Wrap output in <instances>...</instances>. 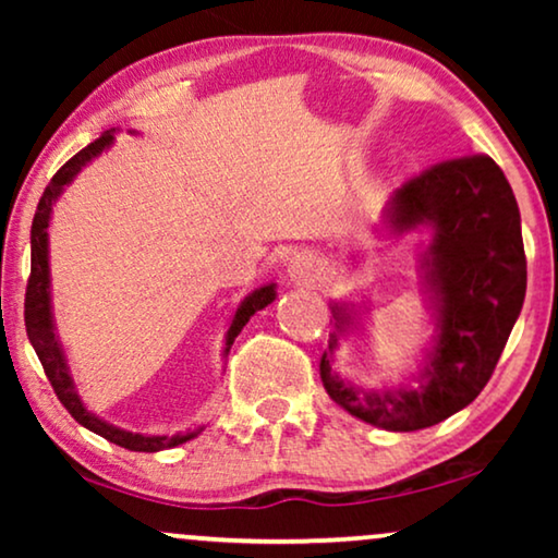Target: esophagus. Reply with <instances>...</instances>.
Segmentation results:
<instances>
[{"label": "esophagus", "instance_id": "34e87169", "mask_svg": "<svg viewBox=\"0 0 558 558\" xmlns=\"http://www.w3.org/2000/svg\"><path fill=\"white\" fill-rule=\"evenodd\" d=\"M319 277V262L310 251H296L287 264V279L292 284H315Z\"/></svg>", "mask_w": 558, "mask_h": 558}]
</instances>
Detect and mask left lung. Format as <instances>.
<instances>
[{
	"instance_id": "8db88e82",
	"label": "left lung",
	"mask_w": 558,
	"mask_h": 558,
	"mask_svg": "<svg viewBox=\"0 0 558 558\" xmlns=\"http://www.w3.org/2000/svg\"><path fill=\"white\" fill-rule=\"evenodd\" d=\"M380 226L393 241L422 235L418 284L432 338L401 384H355L335 365L342 340L371 335L368 296L335 300V330L319 357V378L330 399L361 422L416 432L462 411L493 376L525 300L521 210L500 167L472 155L393 190Z\"/></svg>"
}]
</instances>
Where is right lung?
<instances>
[{
    "instance_id": "add662e5",
    "label": "right lung",
    "mask_w": 558,
    "mask_h": 558,
    "mask_svg": "<svg viewBox=\"0 0 558 558\" xmlns=\"http://www.w3.org/2000/svg\"><path fill=\"white\" fill-rule=\"evenodd\" d=\"M119 129H109L98 136L96 142H90L86 149H81L78 155L68 159V162L56 172V178L50 180V185L45 187V193L37 203L35 218H33V231H29V248H33V264H29V281H27V294H25V327L27 338L33 342L37 357H40L45 376L56 388V396L60 403L71 411V416L81 426H86L88 432L98 434V437L113 441V445L129 449V452H162V449H172L178 445H185V441L195 439L205 426H197V429L178 432V434H144V432H129L121 429V426L106 422L98 414H94L86 403H83L78 386L73 380L71 363H68V353L63 348V340L58 335L56 325V312H52V279H50V220H52V208L60 201V195L65 193V187L78 178L83 167H88L96 157H101L106 149L113 147L117 142ZM136 134V132H129ZM277 300V284L269 281V284L258 287L248 296H243L239 307L233 310L231 319H228L226 327V340H223V353L220 357L228 355L233 340L239 338V332L246 327L251 317L256 315L258 310H264L266 304Z\"/></svg>"
}]
</instances>
